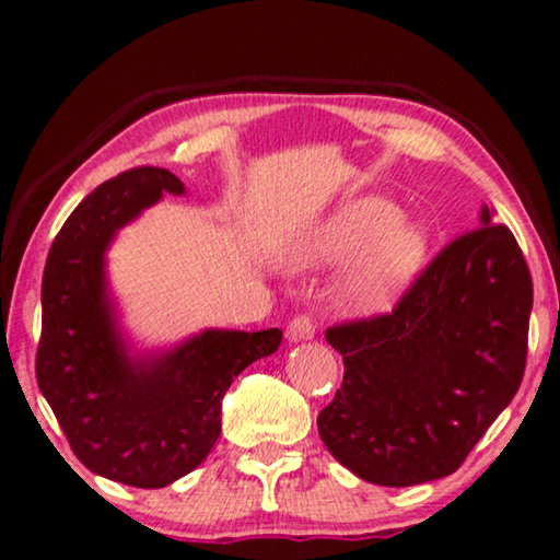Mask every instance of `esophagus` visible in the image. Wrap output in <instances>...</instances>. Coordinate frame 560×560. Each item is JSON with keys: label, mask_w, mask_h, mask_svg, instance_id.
Here are the masks:
<instances>
[{"label": "esophagus", "mask_w": 560, "mask_h": 560, "mask_svg": "<svg viewBox=\"0 0 560 560\" xmlns=\"http://www.w3.org/2000/svg\"><path fill=\"white\" fill-rule=\"evenodd\" d=\"M313 334H316V326H313L311 316H295L288 326V339L298 343V341H311Z\"/></svg>", "instance_id": "34e87169"}]
</instances>
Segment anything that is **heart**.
<instances>
[{"mask_svg":"<svg viewBox=\"0 0 560 560\" xmlns=\"http://www.w3.org/2000/svg\"><path fill=\"white\" fill-rule=\"evenodd\" d=\"M431 234L420 221L400 217L385 196L364 194L334 206L305 224L282 249L293 270L351 259L336 282V303L351 316H382L423 270Z\"/></svg>","mask_w":560,"mask_h":560,"instance_id":"1","label":"heart"}]
</instances>
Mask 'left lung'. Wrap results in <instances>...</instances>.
I'll list each match as a JSON object with an SVG mask.
<instances>
[{"instance_id": "1", "label": "left lung", "mask_w": 560, "mask_h": 560, "mask_svg": "<svg viewBox=\"0 0 560 560\" xmlns=\"http://www.w3.org/2000/svg\"><path fill=\"white\" fill-rule=\"evenodd\" d=\"M533 280L494 211L451 242L393 313L334 326L343 382L318 416L336 462L380 487L454 474L515 397Z\"/></svg>"}]
</instances>
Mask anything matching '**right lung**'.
<instances>
[{
  "instance_id": "1",
  "label": "right lung",
  "mask_w": 560,
  "mask_h": 560,
  "mask_svg": "<svg viewBox=\"0 0 560 560\" xmlns=\"http://www.w3.org/2000/svg\"><path fill=\"white\" fill-rule=\"evenodd\" d=\"M163 194L186 196V186L165 167H135L75 206L45 262L35 359L37 385L79 462L140 489L173 485L209 456L229 385L282 341L280 328H206L173 347H135L106 252Z\"/></svg>"
}]
</instances>
